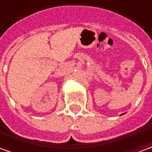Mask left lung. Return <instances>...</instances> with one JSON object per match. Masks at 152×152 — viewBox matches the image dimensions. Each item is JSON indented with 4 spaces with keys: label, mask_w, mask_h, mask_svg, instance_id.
Segmentation results:
<instances>
[{
    "label": "left lung",
    "mask_w": 152,
    "mask_h": 152,
    "mask_svg": "<svg viewBox=\"0 0 152 152\" xmlns=\"http://www.w3.org/2000/svg\"><path fill=\"white\" fill-rule=\"evenodd\" d=\"M124 114H125V113H123V114H121V115H124Z\"/></svg>",
    "instance_id": "obj_1"
}]
</instances>
